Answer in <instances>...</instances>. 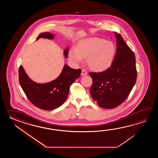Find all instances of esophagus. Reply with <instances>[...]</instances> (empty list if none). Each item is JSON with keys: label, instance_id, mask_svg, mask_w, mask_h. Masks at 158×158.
Wrapping results in <instances>:
<instances>
[{"label": "esophagus", "instance_id": "1", "mask_svg": "<svg viewBox=\"0 0 158 158\" xmlns=\"http://www.w3.org/2000/svg\"><path fill=\"white\" fill-rule=\"evenodd\" d=\"M87 74V72L86 71H85L84 69L82 70V72H81V76H85Z\"/></svg>", "mask_w": 158, "mask_h": 158}]
</instances>
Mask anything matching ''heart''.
<instances>
[{"mask_svg": "<svg viewBox=\"0 0 158 158\" xmlns=\"http://www.w3.org/2000/svg\"><path fill=\"white\" fill-rule=\"evenodd\" d=\"M116 53V47L114 43L94 37L80 41L76 48L69 50L68 57L75 64L83 63L84 58H86V63L91 69L103 72L112 65Z\"/></svg>", "mask_w": 158, "mask_h": 158, "instance_id": "1", "label": "heart"}]
</instances>
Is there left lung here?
Returning a JSON list of instances; mask_svg holds the SVG:
<instances>
[{"instance_id": "1", "label": "left lung", "mask_w": 158, "mask_h": 158, "mask_svg": "<svg viewBox=\"0 0 158 158\" xmlns=\"http://www.w3.org/2000/svg\"><path fill=\"white\" fill-rule=\"evenodd\" d=\"M116 38V53L110 68L102 72H90L93 80L90 94L94 101L105 109H111L124 102L137 80L135 55L120 34Z\"/></svg>"}]
</instances>
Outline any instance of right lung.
<instances>
[{"instance_id":"add662e5","label":"right lung","mask_w":158,"mask_h":158,"mask_svg":"<svg viewBox=\"0 0 158 158\" xmlns=\"http://www.w3.org/2000/svg\"><path fill=\"white\" fill-rule=\"evenodd\" d=\"M55 35L50 33H41L36 40L44 38L52 40ZM69 48L64 49V56L68 57ZM81 69H74L67 64L60 75L55 80L46 83H37L31 80L20 65L19 72V82L28 99L35 106L44 110H52L59 107L67 98L71 85L80 77Z\"/></svg>"}]
</instances>
